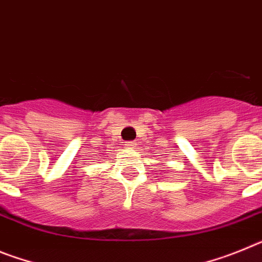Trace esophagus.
Segmentation results:
<instances>
[{
  "instance_id": "34e87169",
  "label": "esophagus",
  "mask_w": 262,
  "mask_h": 262,
  "mask_svg": "<svg viewBox=\"0 0 262 262\" xmlns=\"http://www.w3.org/2000/svg\"><path fill=\"white\" fill-rule=\"evenodd\" d=\"M124 147L129 148V149H133V148L135 147V142H126V144H124Z\"/></svg>"
}]
</instances>
